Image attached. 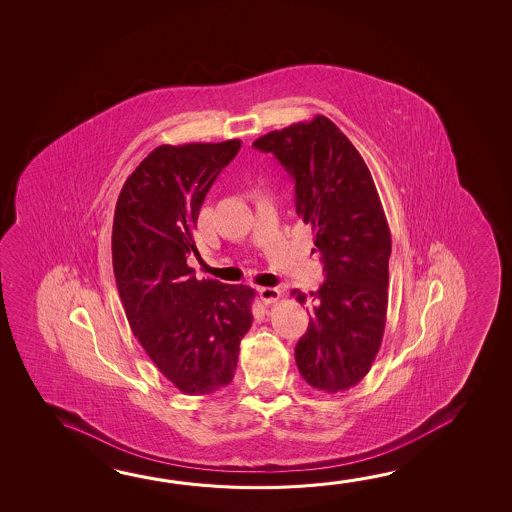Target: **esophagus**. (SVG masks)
<instances>
[{
    "label": "esophagus",
    "mask_w": 512,
    "mask_h": 512,
    "mask_svg": "<svg viewBox=\"0 0 512 512\" xmlns=\"http://www.w3.org/2000/svg\"><path fill=\"white\" fill-rule=\"evenodd\" d=\"M259 296L262 304H275L280 300V289H277V287H262V289H259Z\"/></svg>",
    "instance_id": "1"
}]
</instances>
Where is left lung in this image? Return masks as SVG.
<instances>
[{
    "label": "left lung",
    "instance_id": "obj_1",
    "mask_svg": "<svg viewBox=\"0 0 512 512\" xmlns=\"http://www.w3.org/2000/svg\"><path fill=\"white\" fill-rule=\"evenodd\" d=\"M253 147L275 154L295 180L296 214L313 226L325 282L311 298L309 327L296 343L300 374L338 394L367 376L381 347L388 305L392 237L367 163L323 115L260 136Z\"/></svg>",
    "mask_w": 512,
    "mask_h": 512
}]
</instances>
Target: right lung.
I'll use <instances>...</instances> for the list:
<instances>
[{
  "label": "right lung",
  "instance_id": "1",
  "mask_svg": "<svg viewBox=\"0 0 512 512\" xmlns=\"http://www.w3.org/2000/svg\"><path fill=\"white\" fill-rule=\"evenodd\" d=\"M241 149L160 145L127 178L113 219V271L127 322L147 356L180 392L214 394L234 379L239 343L253 322L255 289L198 280L199 208Z\"/></svg>",
  "mask_w": 512,
  "mask_h": 512
}]
</instances>
